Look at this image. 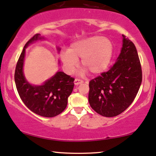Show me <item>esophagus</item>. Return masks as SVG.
Listing matches in <instances>:
<instances>
[{
  "label": "esophagus",
  "mask_w": 156,
  "mask_h": 156,
  "mask_svg": "<svg viewBox=\"0 0 156 156\" xmlns=\"http://www.w3.org/2000/svg\"><path fill=\"white\" fill-rule=\"evenodd\" d=\"M74 83H75V84H76V85H78V84L83 83V80L80 79V78H76V79H75Z\"/></svg>",
  "instance_id": "obj_1"
}]
</instances>
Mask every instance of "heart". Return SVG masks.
I'll use <instances>...</instances> for the list:
<instances>
[{"instance_id": "1", "label": "heart", "mask_w": 156, "mask_h": 156, "mask_svg": "<svg viewBox=\"0 0 156 156\" xmlns=\"http://www.w3.org/2000/svg\"><path fill=\"white\" fill-rule=\"evenodd\" d=\"M114 45L110 39L101 36H93L71 44L68 51L62 53L61 58L68 72H73L81 58L83 69L93 75L101 74L106 69L112 60Z\"/></svg>"}]
</instances>
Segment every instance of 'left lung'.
<instances>
[{"instance_id": "left-lung-1", "label": "left lung", "mask_w": 156, "mask_h": 156, "mask_svg": "<svg viewBox=\"0 0 156 156\" xmlns=\"http://www.w3.org/2000/svg\"><path fill=\"white\" fill-rule=\"evenodd\" d=\"M121 53L106 72L89 81V103L103 117L119 115L133 103L142 80V71L136 48L122 35Z\"/></svg>"}]
</instances>
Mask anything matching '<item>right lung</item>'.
<instances>
[{
  "label": "right lung",
  "mask_w": 156,
  "mask_h": 156,
  "mask_svg": "<svg viewBox=\"0 0 156 156\" xmlns=\"http://www.w3.org/2000/svg\"><path fill=\"white\" fill-rule=\"evenodd\" d=\"M41 39L40 34H36L25 44L16 65L15 80L19 95L27 108L42 117H53L67 107L75 78L64 72H57L42 86H33L26 81L23 73L26 48L34 41Z\"/></svg>",
  "instance_id": "right-lung-1"
}]
</instances>
